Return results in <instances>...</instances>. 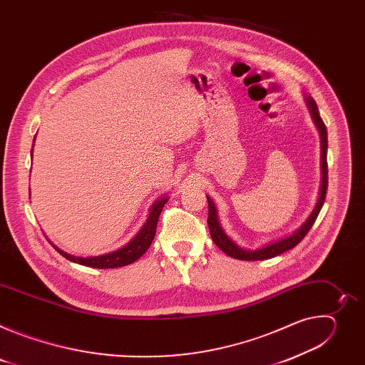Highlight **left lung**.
<instances>
[{
	"label": "left lung",
	"mask_w": 365,
	"mask_h": 365,
	"mask_svg": "<svg viewBox=\"0 0 365 365\" xmlns=\"http://www.w3.org/2000/svg\"><path fill=\"white\" fill-rule=\"evenodd\" d=\"M307 101V107L310 110L312 118L315 121V125L319 130L321 134V147H322V186H321V196L318 199V203L315 206V210L312 211L310 217L307 218V221L292 235L279 240L276 242H272L263 248H258V250H242L240 248L237 244H234V241H231L228 238V235L224 232V230L221 228L220 222H218V217H217V210H215V205L212 202V199L210 196L207 197V227H210V232L211 237L214 240V242L218 245L220 250H222L227 255L232 257V258H238V259H247V262H257V259H267V258H273L284 251L292 250L293 247H296L309 232V230L312 228V225L315 224L325 197H327V189H328V162H327V150H328V133H327V125L324 124L321 115H319V110L318 106L314 98H306Z\"/></svg>",
	"instance_id": "1"
}]
</instances>
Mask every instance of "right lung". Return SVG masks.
Segmentation results:
<instances>
[{
	"label": "right lung",
	"instance_id": "obj_1",
	"mask_svg": "<svg viewBox=\"0 0 365 365\" xmlns=\"http://www.w3.org/2000/svg\"><path fill=\"white\" fill-rule=\"evenodd\" d=\"M168 197H163L160 200L155 202L150 211V217L147 220V222L144 224V227L140 230V232L123 248L110 252V254H103V255H98V257H73L69 255L66 252H63L62 250L56 248L55 250L58 252H61L65 258H68L69 262L86 266V267H93V269H117V267H123L127 264L134 263L135 259H138L151 245V241L155 235V228H158V222H159V217L163 211V206L166 205Z\"/></svg>",
	"mask_w": 365,
	"mask_h": 365
}]
</instances>
